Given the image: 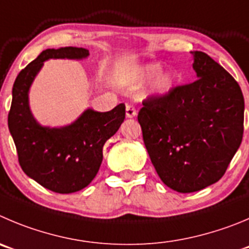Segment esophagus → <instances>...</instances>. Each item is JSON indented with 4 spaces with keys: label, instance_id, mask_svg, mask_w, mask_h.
I'll return each mask as SVG.
<instances>
[{
    "label": "esophagus",
    "instance_id": "1",
    "mask_svg": "<svg viewBox=\"0 0 249 249\" xmlns=\"http://www.w3.org/2000/svg\"><path fill=\"white\" fill-rule=\"evenodd\" d=\"M136 115V108L132 104H127L126 106V117L134 118Z\"/></svg>",
    "mask_w": 249,
    "mask_h": 249
}]
</instances>
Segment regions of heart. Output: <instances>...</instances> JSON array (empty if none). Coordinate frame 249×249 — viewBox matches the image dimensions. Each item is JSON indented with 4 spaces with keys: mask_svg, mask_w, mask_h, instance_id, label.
Masks as SVG:
<instances>
[{
    "mask_svg": "<svg viewBox=\"0 0 249 249\" xmlns=\"http://www.w3.org/2000/svg\"><path fill=\"white\" fill-rule=\"evenodd\" d=\"M161 71V66L159 64L147 65V66L142 67L140 70V77L146 80V78H152L157 76ZM173 87V77L169 73H162L156 78L155 83H153V93L156 94H166Z\"/></svg>",
    "mask_w": 249,
    "mask_h": 249,
    "instance_id": "heart-1",
    "label": "heart"
}]
</instances>
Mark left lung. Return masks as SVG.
<instances>
[{
  "mask_svg": "<svg viewBox=\"0 0 249 249\" xmlns=\"http://www.w3.org/2000/svg\"><path fill=\"white\" fill-rule=\"evenodd\" d=\"M198 80L142 101L138 120L151 162L178 193L222 178L243 136L245 99L237 81L203 51H192Z\"/></svg>",
  "mask_w": 249,
  "mask_h": 249,
  "instance_id": "1",
  "label": "left lung"
}]
</instances>
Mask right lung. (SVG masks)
Masks as SVG:
<instances>
[{
    "label": "right lung",
    "mask_w": 249,
    "mask_h": 249,
    "mask_svg": "<svg viewBox=\"0 0 249 249\" xmlns=\"http://www.w3.org/2000/svg\"><path fill=\"white\" fill-rule=\"evenodd\" d=\"M88 55L83 48L46 49L18 73L13 85L8 127L20 167L28 177L60 194L78 192L96 177L104 143L124 122L125 104L106 113L87 109L69 126L50 129L39 125L30 113L28 90L45 60L83 59Z\"/></svg>",
    "instance_id": "right-lung-1"
}]
</instances>
